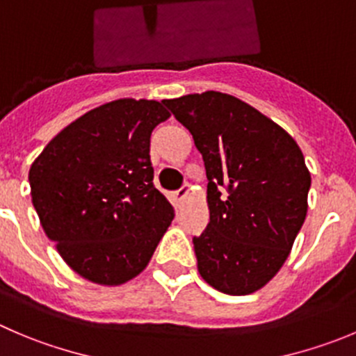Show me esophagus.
Instances as JSON below:
<instances>
[{"instance_id":"34e87169","label":"esophagus","mask_w":356,"mask_h":356,"mask_svg":"<svg viewBox=\"0 0 356 356\" xmlns=\"http://www.w3.org/2000/svg\"><path fill=\"white\" fill-rule=\"evenodd\" d=\"M188 194H191V188H188V185H185V187L178 188V191H176V192H172V194H171V197H172V202H175V204L178 206V204H180L181 201H184L185 197H187Z\"/></svg>"}]
</instances>
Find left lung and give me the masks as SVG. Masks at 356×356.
Returning <instances> with one entry per match:
<instances>
[{
	"label": "left lung",
	"mask_w": 356,
	"mask_h": 356,
	"mask_svg": "<svg viewBox=\"0 0 356 356\" xmlns=\"http://www.w3.org/2000/svg\"><path fill=\"white\" fill-rule=\"evenodd\" d=\"M191 131L208 178L209 223L194 238L208 285L248 296L289 259L307 213L311 175L299 145L283 127L231 94L164 99Z\"/></svg>",
	"instance_id": "8db88e82"
}]
</instances>
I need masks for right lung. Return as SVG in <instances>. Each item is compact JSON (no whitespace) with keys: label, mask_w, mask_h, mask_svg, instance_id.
Returning <instances> with one entry per match:
<instances>
[{"label":"right lung","mask_w":356,"mask_h":356,"mask_svg":"<svg viewBox=\"0 0 356 356\" xmlns=\"http://www.w3.org/2000/svg\"><path fill=\"white\" fill-rule=\"evenodd\" d=\"M169 111L154 99L101 104L64 127L29 169L43 231L76 274L124 285L150 262L172 206L154 187L152 131Z\"/></svg>","instance_id":"obj_1"}]
</instances>
